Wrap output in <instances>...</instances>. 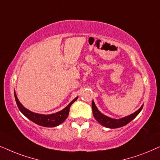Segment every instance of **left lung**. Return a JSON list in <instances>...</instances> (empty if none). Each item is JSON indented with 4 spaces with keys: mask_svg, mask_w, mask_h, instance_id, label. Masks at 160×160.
<instances>
[{
    "mask_svg": "<svg viewBox=\"0 0 160 160\" xmlns=\"http://www.w3.org/2000/svg\"><path fill=\"white\" fill-rule=\"evenodd\" d=\"M142 107H143V105H142L141 107L137 110V111L135 112L132 114L129 115L128 116L123 117V118H120V119H113V118H109V117L106 116L105 115L101 113V112L98 110L97 106L95 105V103L94 102H93V100L92 102V110H93V116H94L95 119L99 123H101L102 126L108 127V128H110V129L119 128V127H123L125 126V125H127V123L130 122L131 121H132L133 119L140 113V112L141 111V110L142 109Z\"/></svg>",
    "mask_w": 160,
    "mask_h": 160,
    "instance_id": "1",
    "label": "left lung"
}]
</instances>
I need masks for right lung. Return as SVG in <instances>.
Listing matches in <instances>:
<instances>
[{
	"label": "right lung",
	"mask_w": 160,
	"mask_h": 160,
	"mask_svg": "<svg viewBox=\"0 0 160 160\" xmlns=\"http://www.w3.org/2000/svg\"><path fill=\"white\" fill-rule=\"evenodd\" d=\"M14 97H15L16 103L18 105L19 110H20L21 112L25 117H27L29 120L32 121L33 122L37 123V124L45 127H54L58 126L61 123H62L67 119L68 116H69V109L71 105L78 99V97H77L75 99L70 102L69 105H67L64 109L56 112V113L50 115H42L35 113V112L30 111V110L23 107L22 104L18 100V97H17L15 91H14Z\"/></svg>",
	"instance_id": "obj_1"
}]
</instances>
